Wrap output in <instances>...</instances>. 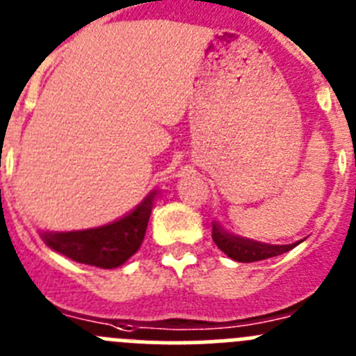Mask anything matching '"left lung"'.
Here are the masks:
<instances>
[{"label":"left lung","instance_id":"left-lung-1","mask_svg":"<svg viewBox=\"0 0 356 356\" xmlns=\"http://www.w3.org/2000/svg\"><path fill=\"white\" fill-rule=\"evenodd\" d=\"M211 226H213L211 227V238H213L215 245L222 250L224 254H227L231 259L238 261V263H252V261L280 256V254L288 252V250L295 249L298 243H302V240H300V242L289 243V245H270V243L254 242V240H249V238L227 233L217 222H213Z\"/></svg>","mask_w":356,"mask_h":356}]
</instances>
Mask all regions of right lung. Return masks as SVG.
<instances>
[{
    "label": "right lung",
    "mask_w": 356,
    "mask_h": 356,
    "mask_svg": "<svg viewBox=\"0 0 356 356\" xmlns=\"http://www.w3.org/2000/svg\"><path fill=\"white\" fill-rule=\"evenodd\" d=\"M155 194L156 191H152L130 213L106 226L68 233L45 231L40 236L45 245L77 263L99 268H116L141 247Z\"/></svg>",
    "instance_id": "1"
}]
</instances>
